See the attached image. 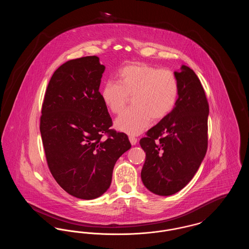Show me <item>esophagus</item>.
Wrapping results in <instances>:
<instances>
[{
	"instance_id": "esophagus-1",
	"label": "esophagus",
	"mask_w": 249,
	"mask_h": 249,
	"mask_svg": "<svg viewBox=\"0 0 249 249\" xmlns=\"http://www.w3.org/2000/svg\"><path fill=\"white\" fill-rule=\"evenodd\" d=\"M129 139H130V143H131L132 145H134V144L137 143V138H135L134 136H130Z\"/></svg>"
}]
</instances>
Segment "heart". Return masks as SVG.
I'll use <instances>...</instances> for the list:
<instances>
[{"label":"heart","mask_w":249,"mask_h":249,"mask_svg":"<svg viewBox=\"0 0 249 249\" xmlns=\"http://www.w3.org/2000/svg\"><path fill=\"white\" fill-rule=\"evenodd\" d=\"M118 82L107 81L100 94L107 109L116 115L125 110L132 97L134 107L115 122L117 129L123 132L139 134L148 127L151 119H164L177 106L180 86L173 71L142 62L132 63L119 70Z\"/></svg>","instance_id":"b5f03b06"}]
</instances>
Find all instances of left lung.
I'll return each instance as SVG.
<instances>
[{
  "label": "left lung",
  "instance_id": "8db88e82",
  "mask_svg": "<svg viewBox=\"0 0 249 249\" xmlns=\"http://www.w3.org/2000/svg\"><path fill=\"white\" fill-rule=\"evenodd\" d=\"M175 73L180 86L177 106L140 140L145 152L142 183L160 196L173 195L189 184L208 144L209 106L201 81L186 65Z\"/></svg>",
  "mask_w": 249,
  "mask_h": 249
}]
</instances>
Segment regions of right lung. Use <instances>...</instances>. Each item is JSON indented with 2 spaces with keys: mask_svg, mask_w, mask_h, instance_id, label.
<instances>
[{
  "mask_svg": "<svg viewBox=\"0 0 249 249\" xmlns=\"http://www.w3.org/2000/svg\"><path fill=\"white\" fill-rule=\"evenodd\" d=\"M105 69L96 56L66 61L54 71L42 106L40 131L50 173L83 200L109 189L114 166L131 146L127 134L110 129L99 91Z\"/></svg>",
  "mask_w": 249,
  "mask_h": 249,
  "instance_id": "add662e5",
  "label": "right lung"
}]
</instances>
